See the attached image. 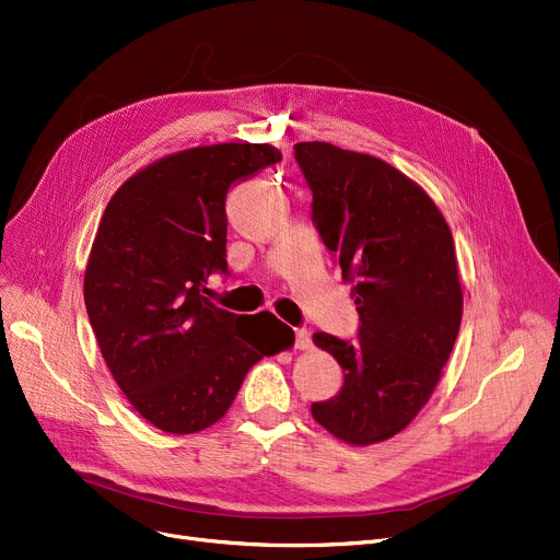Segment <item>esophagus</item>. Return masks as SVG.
Segmentation results:
<instances>
[{"instance_id":"1","label":"esophagus","mask_w":560,"mask_h":560,"mask_svg":"<svg viewBox=\"0 0 560 560\" xmlns=\"http://www.w3.org/2000/svg\"><path fill=\"white\" fill-rule=\"evenodd\" d=\"M295 348L298 350H310L312 348V331L307 327H295Z\"/></svg>"}]
</instances>
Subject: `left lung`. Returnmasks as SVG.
Masks as SVG:
<instances>
[{
  "mask_svg": "<svg viewBox=\"0 0 560 560\" xmlns=\"http://www.w3.org/2000/svg\"><path fill=\"white\" fill-rule=\"evenodd\" d=\"M312 222L350 278L352 340L314 342L342 368L338 395L312 415L338 440L368 446L397 435L425 406L462 320L453 235L438 206L399 170L331 143H298Z\"/></svg>",
  "mask_w": 560,
  "mask_h": 560,
  "instance_id": "left-lung-1",
  "label": "left lung"
}]
</instances>
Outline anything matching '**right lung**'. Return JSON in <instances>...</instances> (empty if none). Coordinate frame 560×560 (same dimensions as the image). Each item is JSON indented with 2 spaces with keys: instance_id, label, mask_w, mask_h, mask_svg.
<instances>
[{
  "instance_id": "obj_1",
  "label": "right lung",
  "mask_w": 560,
  "mask_h": 560,
  "mask_svg": "<svg viewBox=\"0 0 560 560\" xmlns=\"http://www.w3.org/2000/svg\"><path fill=\"white\" fill-rule=\"evenodd\" d=\"M282 161L267 143H220L165 156L109 199L84 273V307L118 388L165 433L220 421L262 357L293 342L276 316L231 314L203 295L229 276L226 195Z\"/></svg>"
}]
</instances>
